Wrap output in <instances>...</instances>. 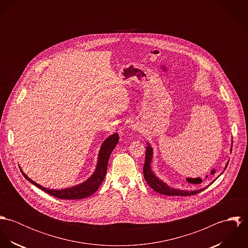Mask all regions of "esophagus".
<instances>
[{"label": "esophagus", "instance_id": "34e87169", "mask_svg": "<svg viewBox=\"0 0 248 248\" xmlns=\"http://www.w3.org/2000/svg\"><path fill=\"white\" fill-rule=\"evenodd\" d=\"M131 128H132L133 130H135V131H136V130H138V126H137V125H134V124H133V125H131Z\"/></svg>", "mask_w": 248, "mask_h": 248}]
</instances>
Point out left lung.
I'll list each match as a JSON object with an SVG mask.
<instances>
[{
	"label": "left lung",
	"instance_id": "obj_1",
	"mask_svg": "<svg viewBox=\"0 0 248 248\" xmlns=\"http://www.w3.org/2000/svg\"><path fill=\"white\" fill-rule=\"evenodd\" d=\"M231 150H232V146H231ZM153 156H154V149L151 146V144L149 142H147L146 155H145V163H144V167H143V175H144L145 180L149 184V186L153 190H155V192H157L159 194H162V195H166V196H183V197H186V196L196 195V194L203 191L204 189H206V187H204V188L198 189V190L187 191V190H181V189H177V188L169 186L162 179H160L159 177H156L155 172L153 171V169H152ZM227 165H228V162L225 164L224 170L226 169Z\"/></svg>",
	"mask_w": 248,
	"mask_h": 248
}]
</instances>
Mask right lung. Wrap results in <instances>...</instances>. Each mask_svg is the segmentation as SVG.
Here are the masks:
<instances>
[{"label":"right lung","mask_w":248,"mask_h":248,"mask_svg":"<svg viewBox=\"0 0 248 248\" xmlns=\"http://www.w3.org/2000/svg\"><path fill=\"white\" fill-rule=\"evenodd\" d=\"M118 140H119V137L117 133H114L107 138L100 147L94 172L92 174L91 177L86 179L85 181H83L82 183L76 184L71 187L64 188V189H49V188L44 187L28 177L20 166L19 168L23 176L26 177L30 182H31L33 185H35L36 187L40 188L41 190L45 191L46 193L55 198L62 199V200H80V199L88 198L97 191V189L99 188L102 181L106 177L108 158L113 149L115 148L116 144L118 143Z\"/></svg>","instance_id":"1"}]
</instances>
